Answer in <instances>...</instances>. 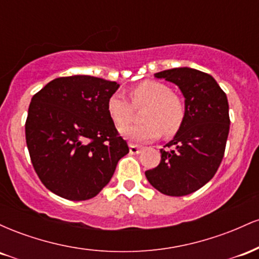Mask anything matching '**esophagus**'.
Instances as JSON below:
<instances>
[{
  "instance_id": "esophagus-1",
  "label": "esophagus",
  "mask_w": 259,
  "mask_h": 259,
  "mask_svg": "<svg viewBox=\"0 0 259 259\" xmlns=\"http://www.w3.org/2000/svg\"><path fill=\"white\" fill-rule=\"evenodd\" d=\"M129 151H130V153H132V154H138V153L141 152V147L136 146V145L130 144L129 145Z\"/></svg>"
}]
</instances>
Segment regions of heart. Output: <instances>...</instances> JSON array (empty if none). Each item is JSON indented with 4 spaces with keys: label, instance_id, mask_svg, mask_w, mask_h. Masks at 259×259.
I'll return each mask as SVG.
<instances>
[{
    "label": "heart",
    "instance_id": "obj_1",
    "mask_svg": "<svg viewBox=\"0 0 259 259\" xmlns=\"http://www.w3.org/2000/svg\"><path fill=\"white\" fill-rule=\"evenodd\" d=\"M130 99L134 106L146 105L142 113L145 123L120 129V135L135 144L152 141L160 134L173 136L178 133L185 119V106L171 89L163 82H140L130 91ZM108 114L118 127L127 125L132 119V106L119 94L112 95L107 102Z\"/></svg>",
    "mask_w": 259,
    "mask_h": 259
}]
</instances>
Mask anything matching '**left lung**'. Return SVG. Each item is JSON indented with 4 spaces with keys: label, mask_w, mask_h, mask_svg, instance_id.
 <instances>
[{
    "label": "left lung",
    "mask_w": 259,
    "mask_h": 259,
    "mask_svg": "<svg viewBox=\"0 0 259 259\" xmlns=\"http://www.w3.org/2000/svg\"><path fill=\"white\" fill-rule=\"evenodd\" d=\"M154 78L180 89L185 99V119L171 141L160 150V162L145 171L154 189L168 196L197 191L219 168L230 127L225 92L209 74L183 67L163 70Z\"/></svg>",
    "instance_id": "obj_1"
}]
</instances>
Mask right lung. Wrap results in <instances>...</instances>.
<instances>
[{
    "mask_svg": "<svg viewBox=\"0 0 259 259\" xmlns=\"http://www.w3.org/2000/svg\"><path fill=\"white\" fill-rule=\"evenodd\" d=\"M119 88L90 75L57 78L31 99L26 146L42 184L72 201L95 197L129 153L107 109Z\"/></svg>",
    "mask_w": 259,
    "mask_h": 259,
    "instance_id": "1",
    "label": "right lung"
}]
</instances>
